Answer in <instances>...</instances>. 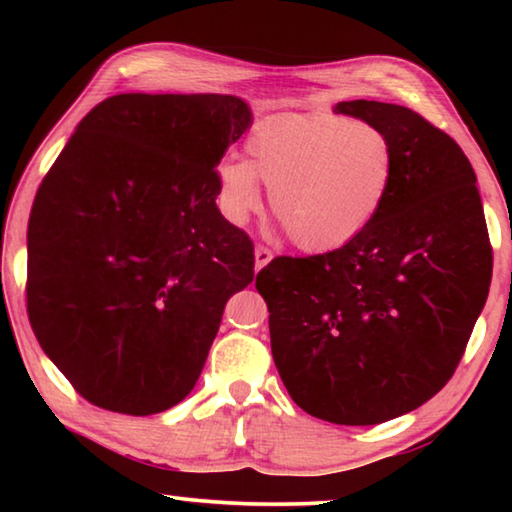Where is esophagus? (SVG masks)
I'll list each match as a JSON object with an SVG mask.
<instances>
[{"instance_id":"1","label":"esophagus","mask_w":512,"mask_h":512,"mask_svg":"<svg viewBox=\"0 0 512 512\" xmlns=\"http://www.w3.org/2000/svg\"><path fill=\"white\" fill-rule=\"evenodd\" d=\"M271 259H273V253L266 246L255 248V268H257V271H259V268H264L268 262H271Z\"/></svg>"}]
</instances>
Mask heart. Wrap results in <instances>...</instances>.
Masks as SVG:
<instances>
[{"label":"heart","instance_id":"b5f03b06","mask_svg":"<svg viewBox=\"0 0 512 512\" xmlns=\"http://www.w3.org/2000/svg\"><path fill=\"white\" fill-rule=\"evenodd\" d=\"M246 153L216 169L225 214L250 219L262 207V182L277 221L305 253L357 241L393 187V142L370 121L327 112L268 117L250 131Z\"/></svg>","mask_w":512,"mask_h":512}]
</instances>
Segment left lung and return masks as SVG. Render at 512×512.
Wrapping results in <instances>:
<instances>
[{"mask_svg": "<svg viewBox=\"0 0 512 512\" xmlns=\"http://www.w3.org/2000/svg\"><path fill=\"white\" fill-rule=\"evenodd\" d=\"M334 112L391 137V194L350 246L275 257L255 287L291 400L366 427L418 409L452 379L488 300L492 246L474 169L452 137L395 103L341 101Z\"/></svg>", "mask_w": 512, "mask_h": 512, "instance_id": "left-lung-1", "label": "left lung"}]
</instances>
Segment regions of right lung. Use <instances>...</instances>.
Returning a JSON list of instances; mask_svg holds the SVG:
<instances>
[{"instance_id":"obj_1","label":"right lung","mask_w":512,"mask_h":512,"mask_svg":"<svg viewBox=\"0 0 512 512\" xmlns=\"http://www.w3.org/2000/svg\"><path fill=\"white\" fill-rule=\"evenodd\" d=\"M232 94H115L76 126L33 201L27 309L76 393L126 415L192 393L253 241L216 207L250 128Z\"/></svg>"}]
</instances>
